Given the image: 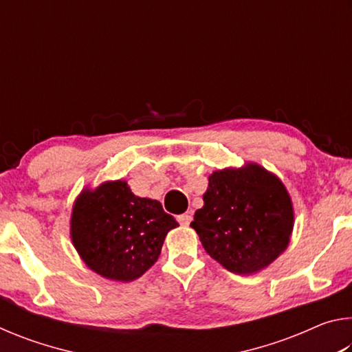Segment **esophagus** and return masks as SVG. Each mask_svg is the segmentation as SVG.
I'll use <instances>...</instances> for the list:
<instances>
[{
	"label": "esophagus",
	"instance_id": "obj_1",
	"mask_svg": "<svg viewBox=\"0 0 352 352\" xmlns=\"http://www.w3.org/2000/svg\"><path fill=\"white\" fill-rule=\"evenodd\" d=\"M177 220H178V223H180V225L188 226L190 222H192V214H190V212L180 214V216L177 217Z\"/></svg>",
	"mask_w": 352,
	"mask_h": 352
}]
</instances>
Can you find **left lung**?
<instances>
[{
  "mask_svg": "<svg viewBox=\"0 0 352 352\" xmlns=\"http://www.w3.org/2000/svg\"><path fill=\"white\" fill-rule=\"evenodd\" d=\"M294 204L278 175L248 162L208 177L204 206L190 226L205 252L236 275H254L284 253L294 231Z\"/></svg>",
  "mask_w": 352,
  "mask_h": 352,
  "instance_id": "8db88e82",
  "label": "left lung"
}]
</instances>
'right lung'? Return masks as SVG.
<instances>
[{"mask_svg": "<svg viewBox=\"0 0 352 352\" xmlns=\"http://www.w3.org/2000/svg\"><path fill=\"white\" fill-rule=\"evenodd\" d=\"M177 226L158 200L135 195L126 180H110L77 195L69 236L88 269L130 283L158 261L166 236Z\"/></svg>", "mask_w": 352, "mask_h": 352, "instance_id": "right-lung-1", "label": "right lung"}]
</instances>
